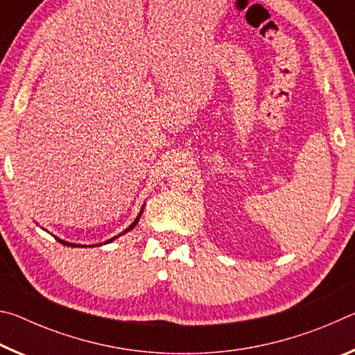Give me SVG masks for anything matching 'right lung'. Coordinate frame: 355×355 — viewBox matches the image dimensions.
<instances>
[{
    "label": "right lung",
    "instance_id": "1",
    "mask_svg": "<svg viewBox=\"0 0 355 355\" xmlns=\"http://www.w3.org/2000/svg\"><path fill=\"white\" fill-rule=\"evenodd\" d=\"M144 213V207H142V209H141V213L139 214H137V218L133 220V224H131L128 228H125V230L122 232V233H119V235L117 236H114V238H111V239H107V241L105 243V244H110V243H112L114 241V239H116V238H119V236H122V235H125V233H127V232H130V230H133V228L136 227V224H137V222H139V218H141V214ZM58 239V241L59 243H61V244H64V245H70V248H86V245H80V244H73V243H69V241H64V239H59V238H56ZM95 245H101V244H94V245H91V248H95Z\"/></svg>",
    "mask_w": 355,
    "mask_h": 355
}]
</instances>
